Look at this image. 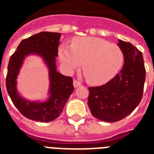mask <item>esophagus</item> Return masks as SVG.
I'll list each match as a JSON object with an SVG mask.
<instances>
[{
    "label": "esophagus",
    "instance_id": "1",
    "mask_svg": "<svg viewBox=\"0 0 154 154\" xmlns=\"http://www.w3.org/2000/svg\"><path fill=\"white\" fill-rule=\"evenodd\" d=\"M80 85H81V82L77 81L76 79L73 80V86H74L75 88H77V87L80 86Z\"/></svg>",
    "mask_w": 154,
    "mask_h": 154
}]
</instances>
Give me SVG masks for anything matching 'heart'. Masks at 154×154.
Listing matches in <instances>:
<instances>
[{
	"instance_id": "heart-1",
	"label": "heart",
	"mask_w": 154,
	"mask_h": 154,
	"mask_svg": "<svg viewBox=\"0 0 154 154\" xmlns=\"http://www.w3.org/2000/svg\"><path fill=\"white\" fill-rule=\"evenodd\" d=\"M59 59L67 72L82 65L89 83L100 85L107 83L122 68L124 54L117 45L94 37H77L71 46L59 48Z\"/></svg>"
}]
</instances>
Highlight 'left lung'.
<instances>
[{
    "label": "left lung",
    "mask_w": 154,
    "mask_h": 154,
    "mask_svg": "<svg viewBox=\"0 0 154 154\" xmlns=\"http://www.w3.org/2000/svg\"><path fill=\"white\" fill-rule=\"evenodd\" d=\"M124 54L122 69L105 85L89 87L88 105L92 115L107 122H118L134 111L142 98L146 69L141 51L118 40Z\"/></svg>",
    "instance_id": "obj_1"
}]
</instances>
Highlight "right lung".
I'll list each match as a JSON object with an SVG mask.
<instances>
[{
  "instance_id": "add662e5",
  "label": "right lung",
  "mask_w": 154,
  "mask_h": 154,
  "mask_svg": "<svg viewBox=\"0 0 154 154\" xmlns=\"http://www.w3.org/2000/svg\"><path fill=\"white\" fill-rule=\"evenodd\" d=\"M60 32H42L21 41L11 56L6 77V89L17 109L29 119L41 122L57 118L74 90L72 78L60 74L56 68V57L60 44ZM31 54L40 55L49 69L50 97L43 103L29 102L20 97L16 89V78L23 60Z\"/></svg>"
}]
</instances>
